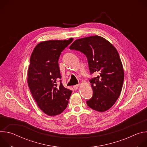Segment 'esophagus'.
Wrapping results in <instances>:
<instances>
[{
    "label": "esophagus",
    "mask_w": 147,
    "mask_h": 147,
    "mask_svg": "<svg viewBox=\"0 0 147 147\" xmlns=\"http://www.w3.org/2000/svg\"><path fill=\"white\" fill-rule=\"evenodd\" d=\"M79 87H80V85L79 84H77V85H75V86H73V88L74 90H77V89H78L79 88Z\"/></svg>",
    "instance_id": "esophagus-1"
}]
</instances>
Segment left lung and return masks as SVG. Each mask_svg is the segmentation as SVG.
<instances>
[{"instance_id": "left-lung-1", "label": "left lung", "mask_w": 147, "mask_h": 147, "mask_svg": "<svg viewBox=\"0 0 147 147\" xmlns=\"http://www.w3.org/2000/svg\"><path fill=\"white\" fill-rule=\"evenodd\" d=\"M70 49L86 55L91 74L99 75L90 80L93 96L88 106L100 112L109 109L120 96L124 81V70L115 47L104 38L91 36L76 39Z\"/></svg>"}]
</instances>
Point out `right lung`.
Listing matches in <instances>:
<instances>
[{"label":"right lung","instance_id":"obj_1","mask_svg":"<svg viewBox=\"0 0 147 147\" xmlns=\"http://www.w3.org/2000/svg\"><path fill=\"white\" fill-rule=\"evenodd\" d=\"M73 40H50L39 42L30 57L27 82L38 107L52 116L66 108L72 91L66 88L61 79L58 60L61 52Z\"/></svg>","mask_w":147,"mask_h":147}]
</instances>
